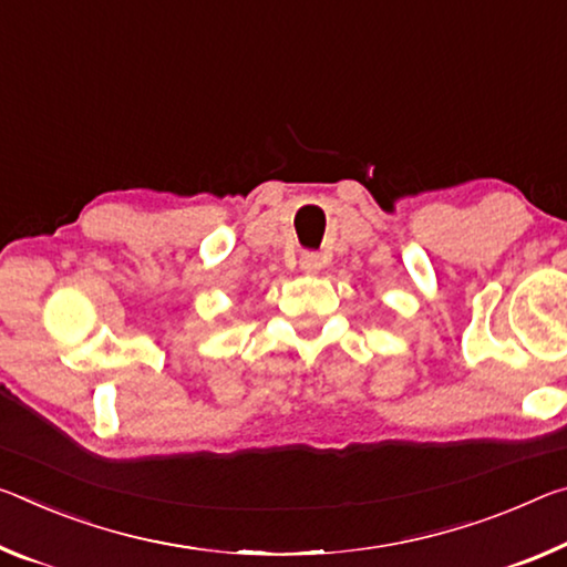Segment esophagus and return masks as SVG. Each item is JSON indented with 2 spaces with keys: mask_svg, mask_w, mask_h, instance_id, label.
<instances>
[{
  "mask_svg": "<svg viewBox=\"0 0 567 567\" xmlns=\"http://www.w3.org/2000/svg\"><path fill=\"white\" fill-rule=\"evenodd\" d=\"M322 267V257L318 251H302L300 255V269L302 272H320Z\"/></svg>",
  "mask_w": 567,
  "mask_h": 567,
  "instance_id": "esophagus-1",
  "label": "esophagus"
}]
</instances>
